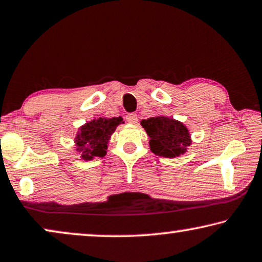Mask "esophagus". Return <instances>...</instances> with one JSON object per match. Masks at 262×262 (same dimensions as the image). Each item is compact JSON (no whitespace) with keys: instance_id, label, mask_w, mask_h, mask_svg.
<instances>
[{"instance_id":"34e87169","label":"esophagus","mask_w":262,"mask_h":262,"mask_svg":"<svg viewBox=\"0 0 262 262\" xmlns=\"http://www.w3.org/2000/svg\"><path fill=\"white\" fill-rule=\"evenodd\" d=\"M126 120H127V122H129V123H136V121H138V115H136L135 113H129V114H127Z\"/></svg>"}]
</instances>
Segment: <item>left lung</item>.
<instances>
[{"instance_id": "obj_1", "label": "left lung", "mask_w": 262, "mask_h": 262, "mask_svg": "<svg viewBox=\"0 0 262 262\" xmlns=\"http://www.w3.org/2000/svg\"><path fill=\"white\" fill-rule=\"evenodd\" d=\"M141 124L150 138V150L157 156L178 157L185 153L186 147L191 145L189 132L178 121L158 116L142 120Z\"/></svg>"}]
</instances>
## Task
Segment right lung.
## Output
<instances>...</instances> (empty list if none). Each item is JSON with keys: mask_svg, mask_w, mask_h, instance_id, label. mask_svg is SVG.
<instances>
[{"mask_svg": "<svg viewBox=\"0 0 262 262\" xmlns=\"http://www.w3.org/2000/svg\"><path fill=\"white\" fill-rule=\"evenodd\" d=\"M122 122V117L97 119L88 122L80 128L77 135L76 145L84 160L105 156L106 143L116 127Z\"/></svg>", "mask_w": 262, "mask_h": 262, "instance_id": "add662e5", "label": "right lung"}]
</instances>
